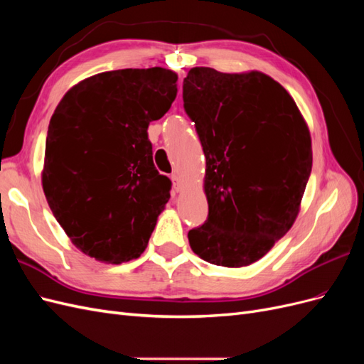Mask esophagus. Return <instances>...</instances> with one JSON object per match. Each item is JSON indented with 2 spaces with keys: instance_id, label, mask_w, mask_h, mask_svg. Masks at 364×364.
<instances>
[{
  "instance_id": "1",
  "label": "esophagus",
  "mask_w": 364,
  "mask_h": 364,
  "mask_svg": "<svg viewBox=\"0 0 364 364\" xmlns=\"http://www.w3.org/2000/svg\"><path fill=\"white\" fill-rule=\"evenodd\" d=\"M171 181H173L174 190H176V191H181V190H182V182H181V178H179L178 173H174V174L171 176Z\"/></svg>"
}]
</instances>
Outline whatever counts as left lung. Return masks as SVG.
I'll return each mask as SVG.
<instances>
[{"instance_id":"8db88e82","label":"left lung","mask_w":364,"mask_h":364,"mask_svg":"<svg viewBox=\"0 0 364 364\" xmlns=\"http://www.w3.org/2000/svg\"><path fill=\"white\" fill-rule=\"evenodd\" d=\"M183 107L206 158L209 209L188 232L190 246L215 266H249L299 213L313 165L310 130L290 94L259 71L191 68Z\"/></svg>"}]
</instances>
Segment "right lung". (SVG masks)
<instances>
[{
    "instance_id": "right-lung-1",
    "label": "right lung",
    "mask_w": 364,
    "mask_h": 364,
    "mask_svg": "<svg viewBox=\"0 0 364 364\" xmlns=\"http://www.w3.org/2000/svg\"><path fill=\"white\" fill-rule=\"evenodd\" d=\"M176 82L159 67L100 73L73 86L54 111L42 188L86 255L121 264L146 250L171 190L153 164L147 129L170 109Z\"/></svg>"
}]
</instances>
